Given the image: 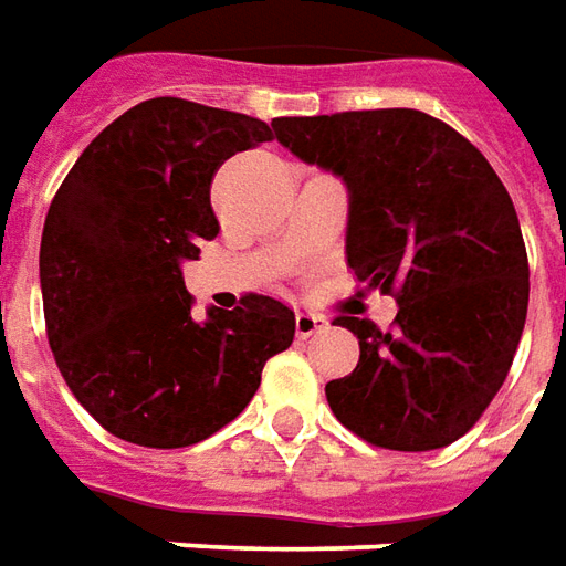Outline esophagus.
Returning <instances> with one entry per match:
<instances>
[{
    "label": "esophagus",
    "instance_id": "1",
    "mask_svg": "<svg viewBox=\"0 0 566 566\" xmlns=\"http://www.w3.org/2000/svg\"><path fill=\"white\" fill-rule=\"evenodd\" d=\"M321 329H327V321H324V317H317V314H311V311H298V314H295V333H298V339H308V336L321 333Z\"/></svg>",
    "mask_w": 566,
    "mask_h": 566
}]
</instances>
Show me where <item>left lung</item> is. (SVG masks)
I'll list each match as a JSON object with an SVG mask.
<instances>
[{"label":"left lung","mask_w":566,"mask_h":566,"mask_svg":"<svg viewBox=\"0 0 566 566\" xmlns=\"http://www.w3.org/2000/svg\"><path fill=\"white\" fill-rule=\"evenodd\" d=\"M276 139L348 186L345 258L396 295L392 327L336 317L361 345L327 382L336 420L370 446L442 449L502 389L530 305L521 221L483 151L415 108L276 117Z\"/></svg>","instance_id":"left-lung-1"}]
</instances>
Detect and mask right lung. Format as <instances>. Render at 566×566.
Masks as SVG:
<instances>
[{"mask_svg":"<svg viewBox=\"0 0 566 566\" xmlns=\"http://www.w3.org/2000/svg\"><path fill=\"white\" fill-rule=\"evenodd\" d=\"M268 139L258 117L149 98L98 133L49 205L45 336L67 389L124 442L184 449L218 433L292 345L295 314L271 295L196 321L180 271L221 230L218 168Z\"/></svg>","mask_w":566,"mask_h":566,"instance_id":"1","label":"right lung"}]
</instances>
